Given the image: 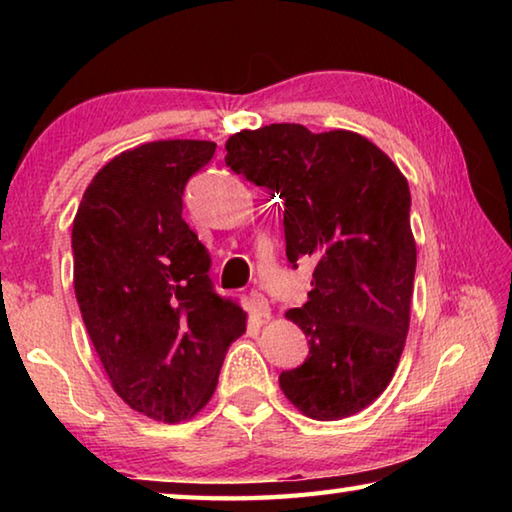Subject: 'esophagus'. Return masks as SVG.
<instances>
[{
  "mask_svg": "<svg viewBox=\"0 0 512 512\" xmlns=\"http://www.w3.org/2000/svg\"><path fill=\"white\" fill-rule=\"evenodd\" d=\"M250 300H253V305H255L259 316H262V318L271 316V307H268V300H266V296H264L262 291H257V289L250 291Z\"/></svg>",
  "mask_w": 512,
  "mask_h": 512,
  "instance_id": "34e87169",
  "label": "esophagus"
}]
</instances>
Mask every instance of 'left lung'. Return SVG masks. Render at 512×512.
<instances>
[{"label": "left lung", "instance_id": "obj_1", "mask_svg": "<svg viewBox=\"0 0 512 512\" xmlns=\"http://www.w3.org/2000/svg\"><path fill=\"white\" fill-rule=\"evenodd\" d=\"M225 164L284 201L287 259L316 262L309 300L287 311L307 336L302 366L282 370L291 404L341 420L372 404L400 363L415 277L409 183L388 155L352 131L300 124L241 131Z\"/></svg>", "mask_w": 512, "mask_h": 512}]
</instances>
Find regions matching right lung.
<instances>
[{"label":"right lung","instance_id":"right-lung-1","mask_svg":"<svg viewBox=\"0 0 512 512\" xmlns=\"http://www.w3.org/2000/svg\"><path fill=\"white\" fill-rule=\"evenodd\" d=\"M214 149L164 140L124 151L92 178L72 225L74 291L101 366L131 409L171 424L210 402L246 329L183 219L187 180Z\"/></svg>","mask_w":512,"mask_h":512}]
</instances>
